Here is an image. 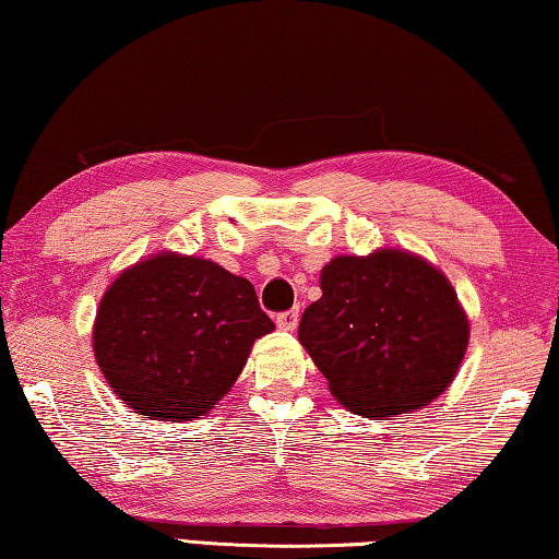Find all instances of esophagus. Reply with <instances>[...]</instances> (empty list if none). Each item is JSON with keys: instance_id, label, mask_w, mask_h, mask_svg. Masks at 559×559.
I'll use <instances>...</instances> for the list:
<instances>
[{"instance_id": "1", "label": "esophagus", "mask_w": 559, "mask_h": 559, "mask_svg": "<svg viewBox=\"0 0 559 559\" xmlns=\"http://www.w3.org/2000/svg\"><path fill=\"white\" fill-rule=\"evenodd\" d=\"M299 322V309H289V312L277 314V326L285 329V332H295Z\"/></svg>"}]
</instances>
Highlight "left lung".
I'll use <instances>...</instances> for the list:
<instances>
[{"label": "left lung", "instance_id": "left-lung-1", "mask_svg": "<svg viewBox=\"0 0 559 559\" xmlns=\"http://www.w3.org/2000/svg\"><path fill=\"white\" fill-rule=\"evenodd\" d=\"M319 287L299 342L344 408L389 420L451 386L471 322L436 264L401 247L340 254L322 267Z\"/></svg>", "mask_w": 559, "mask_h": 559}]
</instances>
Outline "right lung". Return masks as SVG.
Segmentation results:
<instances>
[{
    "label": "right lung",
    "instance_id": "1",
    "mask_svg": "<svg viewBox=\"0 0 559 559\" xmlns=\"http://www.w3.org/2000/svg\"><path fill=\"white\" fill-rule=\"evenodd\" d=\"M272 329L250 280L163 250L118 272L98 301L91 344L133 414L180 424L217 406Z\"/></svg>",
    "mask_w": 559,
    "mask_h": 559
}]
</instances>
